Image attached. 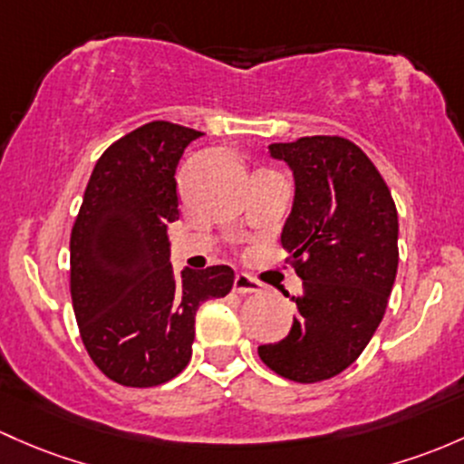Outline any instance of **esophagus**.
<instances>
[{
    "label": "esophagus",
    "mask_w": 464,
    "mask_h": 464,
    "mask_svg": "<svg viewBox=\"0 0 464 464\" xmlns=\"http://www.w3.org/2000/svg\"><path fill=\"white\" fill-rule=\"evenodd\" d=\"M233 291H236V294H240V295L260 294L262 285L257 280H253L251 276H246V273H237L236 280H233Z\"/></svg>",
    "instance_id": "obj_1"
}]
</instances>
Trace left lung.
I'll return each mask as SVG.
<instances>
[{
  "label": "left lung",
  "mask_w": 464,
  "mask_h": 464,
  "mask_svg": "<svg viewBox=\"0 0 464 464\" xmlns=\"http://www.w3.org/2000/svg\"><path fill=\"white\" fill-rule=\"evenodd\" d=\"M294 173V204L282 228L302 294L286 338L260 344L262 362L294 382H320L358 360L382 322L398 273V211L360 146L314 135L271 144Z\"/></svg>",
  "instance_id": "8db88e82"
}]
</instances>
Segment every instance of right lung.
Listing matches in <instances>:
<instances>
[{"mask_svg":"<svg viewBox=\"0 0 464 464\" xmlns=\"http://www.w3.org/2000/svg\"><path fill=\"white\" fill-rule=\"evenodd\" d=\"M199 130L150 121L117 140L92 169L71 233V295L100 372L124 387H158L191 360L195 314L233 286L231 266L170 265L179 218L175 170Z\"/></svg>","mask_w":464,"mask_h":464,"instance_id":"1","label":"right lung"}]
</instances>
